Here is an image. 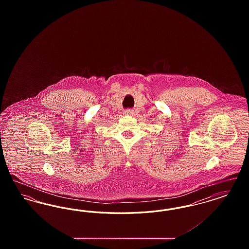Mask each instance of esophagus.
Listing matches in <instances>:
<instances>
[{
    "label": "esophagus",
    "mask_w": 249,
    "mask_h": 249,
    "mask_svg": "<svg viewBox=\"0 0 249 249\" xmlns=\"http://www.w3.org/2000/svg\"><path fill=\"white\" fill-rule=\"evenodd\" d=\"M124 114H125V115H127V116H132V115L134 114V112H133L132 110L129 109V110H126V111L124 112Z\"/></svg>",
    "instance_id": "esophagus-1"
}]
</instances>
